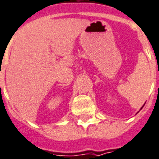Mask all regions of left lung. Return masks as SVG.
<instances>
[{
  "label": "left lung",
  "instance_id": "left-lung-1",
  "mask_svg": "<svg viewBox=\"0 0 159 159\" xmlns=\"http://www.w3.org/2000/svg\"><path fill=\"white\" fill-rule=\"evenodd\" d=\"M144 105H145V104H144ZM144 105H143V106H144ZM143 106H142V107H141V109L143 108ZM141 109H140V110H141Z\"/></svg>",
  "mask_w": 159,
  "mask_h": 159
}]
</instances>
